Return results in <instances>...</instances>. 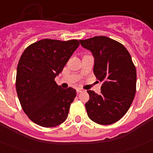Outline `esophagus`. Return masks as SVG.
Here are the masks:
<instances>
[{
  "instance_id": "obj_1",
  "label": "esophagus",
  "mask_w": 153,
  "mask_h": 153,
  "mask_svg": "<svg viewBox=\"0 0 153 153\" xmlns=\"http://www.w3.org/2000/svg\"><path fill=\"white\" fill-rule=\"evenodd\" d=\"M83 91V89L81 88H76V92H77V93H82V92Z\"/></svg>"
}]
</instances>
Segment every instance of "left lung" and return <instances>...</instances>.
Instances as JSON below:
<instances>
[{"mask_svg":"<svg viewBox=\"0 0 153 153\" xmlns=\"http://www.w3.org/2000/svg\"><path fill=\"white\" fill-rule=\"evenodd\" d=\"M94 56L93 72L102 82L101 93L87 90L89 118L100 125L117 122L126 113L136 91V70L129 51L117 40L97 36L79 40Z\"/></svg>","mask_w":153,"mask_h":153,"instance_id":"left-lung-1","label":"left lung"}]
</instances>
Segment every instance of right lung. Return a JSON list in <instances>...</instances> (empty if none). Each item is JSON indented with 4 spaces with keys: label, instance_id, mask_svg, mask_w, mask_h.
Segmentation results:
<instances>
[{
    "label": "right lung",
    "instance_id": "obj_1",
    "mask_svg": "<svg viewBox=\"0 0 153 153\" xmlns=\"http://www.w3.org/2000/svg\"><path fill=\"white\" fill-rule=\"evenodd\" d=\"M77 40L44 39L28 46L19 60L16 90L24 112L34 123L51 128L67 120L76 92L54 79L79 47Z\"/></svg>",
    "mask_w": 153,
    "mask_h": 153
}]
</instances>
